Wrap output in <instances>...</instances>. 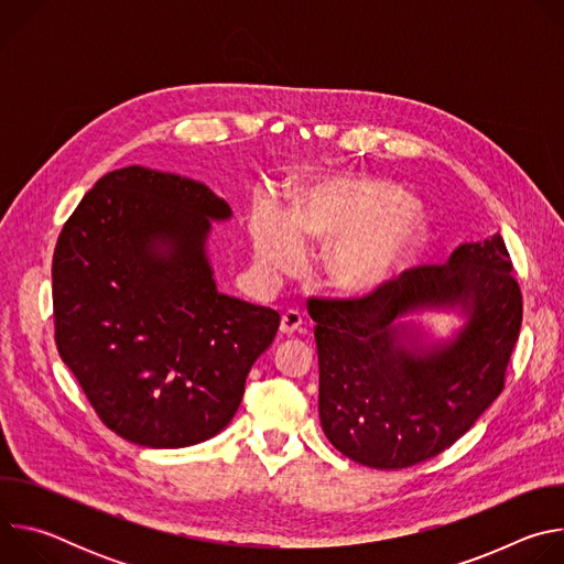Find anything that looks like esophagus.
<instances>
[{"instance_id": "1", "label": "esophagus", "mask_w": 564, "mask_h": 564, "mask_svg": "<svg viewBox=\"0 0 564 564\" xmlns=\"http://www.w3.org/2000/svg\"><path fill=\"white\" fill-rule=\"evenodd\" d=\"M301 324H303L301 314H299L296 310H288V312H283V314H281V326H279V333H281L283 337H290V335H294V333L301 328Z\"/></svg>"}]
</instances>
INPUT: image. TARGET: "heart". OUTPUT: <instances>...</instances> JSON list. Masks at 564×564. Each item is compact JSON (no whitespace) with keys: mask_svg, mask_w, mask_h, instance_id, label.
<instances>
[{"mask_svg":"<svg viewBox=\"0 0 564 564\" xmlns=\"http://www.w3.org/2000/svg\"><path fill=\"white\" fill-rule=\"evenodd\" d=\"M252 257L270 276L294 274L303 246H326L324 285L341 299L361 301L394 283L413 263L422 227L397 187L370 178H326L292 194L290 218L259 203L250 225Z\"/></svg>","mask_w":564,"mask_h":564,"instance_id":"1","label":"heart"}]
</instances>
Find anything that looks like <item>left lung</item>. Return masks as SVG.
Here are the masks:
<instances>
[{
	"label": "left lung",
	"instance_id": "1",
	"mask_svg": "<svg viewBox=\"0 0 564 564\" xmlns=\"http://www.w3.org/2000/svg\"><path fill=\"white\" fill-rule=\"evenodd\" d=\"M500 234L459 246L361 301L312 299L318 417L330 444L370 468H409L453 446L505 388L522 294ZM457 311L433 343L411 313Z\"/></svg>",
	"mask_w": 564,
	"mask_h": 564
}]
</instances>
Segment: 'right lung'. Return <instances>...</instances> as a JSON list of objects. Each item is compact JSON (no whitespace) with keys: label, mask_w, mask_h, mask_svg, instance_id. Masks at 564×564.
I'll list each match as a JSON object with an SVG mask.
<instances>
[{"label":"right lung","mask_w":564,"mask_h":564,"mask_svg":"<svg viewBox=\"0 0 564 564\" xmlns=\"http://www.w3.org/2000/svg\"><path fill=\"white\" fill-rule=\"evenodd\" d=\"M207 185L140 165L102 176L53 254L55 344L98 417L127 442L183 448L236 415L281 316L218 292Z\"/></svg>","instance_id":"right-lung-1"}]
</instances>
